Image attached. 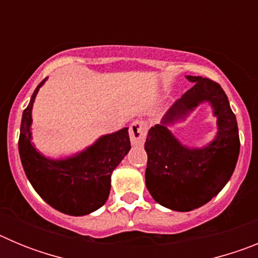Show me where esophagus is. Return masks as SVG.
I'll return each instance as SVG.
<instances>
[{"label":"esophagus","mask_w":258,"mask_h":258,"mask_svg":"<svg viewBox=\"0 0 258 258\" xmlns=\"http://www.w3.org/2000/svg\"><path fill=\"white\" fill-rule=\"evenodd\" d=\"M147 134V122L143 118H137L132 122L131 129H129V136H131V142L134 146L143 145Z\"/></svg>","instance_id":"esophagus-1"}]
</instances>
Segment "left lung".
<instances>
[{
    "mask_svg": "<svg viewBox=\"0 0 258 258\" xmlns=\"http://www.w3.org/2000/svg\"><path fill=\"white\" fill-rule=\"evenodd\" d=\"M194 86L168 109L160 124L149 131L146 186L159 204L178 212L204 206L229 182L240 150L238 124L220 84L187 76ZM203 101H209L218 116L219 133L203 149H188L167 131L166 124L184 118Z\"/></svg>",
    "mask_w": 258,
    "mask_h": 258,
    "instance_id": "1",
    "label": "left lung"
}]
</instances>
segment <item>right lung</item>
Listing matches in <instances>:
<instances>
[{"instance_id":"add662e5","label":"right lung","mask_w":258,"mask_h":258,"mask_svg":"<svg viewBox=\"0 0 258 258\" xmlns=\"http://www.w3.org/2000/svg\"><path fill=\"white\" fill-rule=\"evenodd\" d=\"M45 80L36 88L22 116L19 155L23 169L49 206L70 216H85L101 208L108 199L111 174L131 150L127 127L101 137L72 157L47 159L31 143L32 107Z\"/></svg>"}]
</instances>
